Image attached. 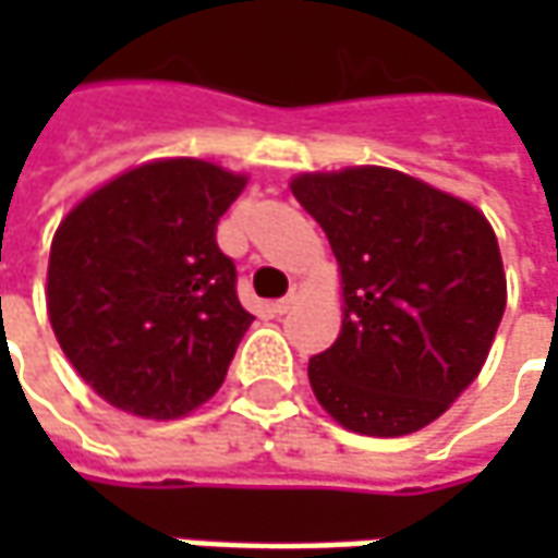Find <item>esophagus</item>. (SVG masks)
Here are the masks:
<instances>
[{
	"label": "esophagus",
	"instance_id": "1",
	"mask_svg": "<svg viewBox=\"0 0 558 558\" xmlns=\"http://www.w3.org/2000/svg\"><path fill=\"white\" fill-rule=\"evenodd\" d=\"M294 304H298V289H291L289 294H286V298H279V301L272 304V311L282 316V313H289L291 307H294Z\"/></svg>",
	"mask_w": 558,
	"mask_h": 558
}]
</instances>
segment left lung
Instances as JSON below:
<instances>
[{"label": "left lung", "mask_w": 558, "mask_h": 558, "mask_svg": "<svg viewBox=\"0 0 558 558\" xmlns=\"http://www.w3.org/2000/svg\"><path fill=\"white\" fill-rule=\"evenodd\" d=\"M291 192L344 282L341 335L307 366L313 395L360 435L425 428L482 373L504 319L494 229L472 204L385 167L304 173Z\"/></svg>", "instance_id": "left-lung-1"}]
</instances>
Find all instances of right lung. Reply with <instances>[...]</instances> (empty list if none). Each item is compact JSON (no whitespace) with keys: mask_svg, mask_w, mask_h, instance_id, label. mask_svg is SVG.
Instances as JSON below:
<instances>
[{"mask_svg":"<svg viewBox=\"0 0 558 558\" xmlns=\"http://www.w3.org/2000/svg\"><path fill=\"white\" fill-rule=\"evenodd\" d=\"M245 189L207 161L142 163L80 202L49 254V319L83 381L126 413L177 418L217 395L251 313L217 223Z\"/></svg>","mask_w":558,"mask_h":558,"instance_id":"obj_1","label":"right lung"}]
</instances>
